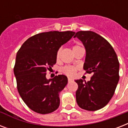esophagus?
<instances>
[{
	"label": "esophagus",
	"mask_w": 128,
	"mask_h": 128,
	"mask_svg": "<svg viewBox=\"0 0 128 128\" xmlns=\"http://www.w3.org/2000/svg\"><path fill=\"white\" fill-rule=\"evenodd\" d=\"M68 82H72V80H72V78H68Z\"/></svg>",
	"instance_id": "34e87169"
}]
</instances>
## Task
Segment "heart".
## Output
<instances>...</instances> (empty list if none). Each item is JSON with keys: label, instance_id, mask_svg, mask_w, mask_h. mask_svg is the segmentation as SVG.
<instances>
[{"label": "heart", "instance_id": "obj_1", "mask_svg": "<svg viewBox=\"0 0 128 128\" xmlns=\"http://www.w3.org/2000/svg\"><path fill=\"white\" fill-rule=\"evenodd\" d=\"M80 46L79 45H74L73 46V50L76 49V48H80ZM60 52H61V48H60L59 50H58L57 52V54H56V57L57 58H59L60 54ZM76 70H77V68L76 67H74V66H64L62 68V71L64 74H66L69 76H74L75 74H76Z\"/></svg>", "mask_w": 128, "mask_h": 128}]
</instances>
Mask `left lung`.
Wrapping results in <instances>:
<instances>
[{
	"label": "left lung",
	"instance_id": "obj_1",
	"mask_svg": "<svg viewBox=\"0 0 128 128\" xmlns=\"http://www.w3.org/2000/svg\"><path fill=\"white\" fill-rule=\"evenodd\" d=\"M77 37L86 49L84 69L93 76L87 82L76 80L78 90L76 102L88 111H96L108 104L119 81L120 64L118 56L105 38L92 31H79Z\"/></svg>",
	"mask_w": 128,
	"mask_h": 128
}]
</instances>
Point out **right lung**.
<instances>
[{
  "label": "right lung",
  "instance_id": "1",
  "mask_svg": "<svg viewBox=\"0 0 128 128\" xmlns=\"http://www.w3.org/2000/svg\"><path fill=\"white\" fill-rule=\"evenodd\" d=\"M74 34L72 31L40 33L25 41L17 52L14 68L17 89L27 106L36 113H51L60 106L59 94L68 78L62 74L47 79L46 70L56 64L58 50Z\"/></svg>",
  "mask_w": 128,
  "mask_h": 128
}]
</instances>
